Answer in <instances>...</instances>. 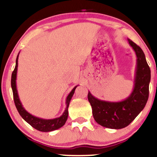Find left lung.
<instances>
[{
  "label": "left lung",
  "mask_w": 157,
  "mask_h": 157,
  "mask_svg": "<svg viewBox=\"0 0 157 157\" xmlns=\"http://www.w3.org/2000/svg\"><path fill=\"white\" fill-rule=\"evenodd\" d=\"M128 40L137 57L134 88L130 96L121 102H108L98 100L89 91L88 94L95 121L111 129L123 128L128 125L145 108L149 96L151 69L145 54L132 40Z\"/></svg>",
  "instance_id": "1"
}]
</instances>
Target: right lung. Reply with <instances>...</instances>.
Instances as JSON below:
<instances>
[{"mask_svg":"<svg viewBox=\"0 0 157 157\" xmlns=\"http://www.w3.org/2000/svg\"><path fill=\"white\" fill-rule=\"evenodd\" d=\"M17 60H18V55H17V59H16L15 68V69H14L13 72L12 74L11 86H12V92H13L14 102H15V106L16 108H17V110L19 112L20 115L22 117V118L25 120V121L28 122V123L30 125H32L34 128L37 129V130H38L40 131L48 132V131H52L60 128L65 125L66 120H67L68 114V108L77 86H75V87L71 90V91L69 93V94L68 95L66 101V109H65L63 113L61 115L60 117L52 119V120H44V119L38 118L37 117L33 116V115L30 114L29 113L27 112L26 110L23 109L22 104H21V101H20L18 94H17V87H16V77H17Z\"/></svg>","mask_w":157,"mask_h":157,"instance_id":"right-lung-1","label":"right lung"}]
</instances>
